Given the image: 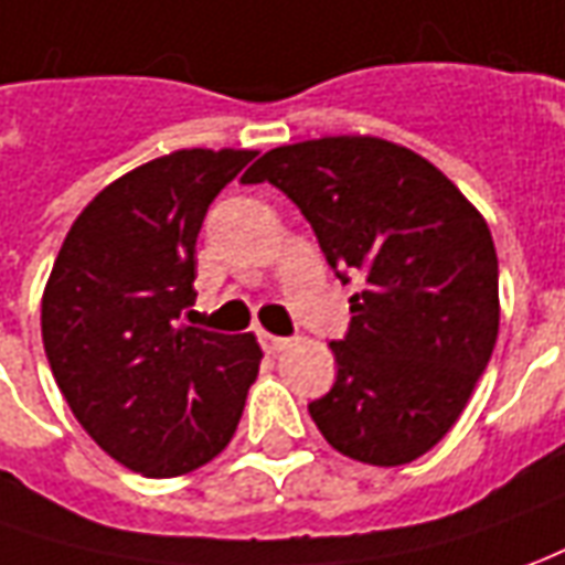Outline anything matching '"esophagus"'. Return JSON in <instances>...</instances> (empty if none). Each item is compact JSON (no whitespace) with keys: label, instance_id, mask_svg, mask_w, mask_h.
Wrapping results in <instances>:
<instances>
[{"label":"esophagus","instance_id":"obj_1","mask_svg":"<svg viewBox=\"0 0 565 565\" xmlns=\"http://www.w3.org/2000/svg\"><path fill=\"white\" fill-rule=\"evenodd\" d=\"M289 344H291L289 338H279V334L260 332V348L267 350V353H279V350H286Z\"/></svg>","mask_w":565,"mask_h":565}]
</instances>
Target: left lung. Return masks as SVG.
Returning a JSON list of instances; mask_svg holds the SVG:
<instances>
[{
	"mask_svg": "<svg viewBox=\"0 0 565 565\" xmlns=\"http://www.w3.org/2000/svg\"><path fill=\"white\" fill-rule=\"evenodd\" d=\"M279 186L350 298L332 341L338 379L310 403L329 446L396 468L422 458L468 406L498 338V258L483 215L427 159L381 138L276 147L243 174Z\"/></svg>",
	"mask_w": 565,
	"mask_h": 565,
	"instance_id": "1",
	"label": "left lung"
}]
</instances>
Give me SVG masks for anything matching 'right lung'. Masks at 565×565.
I'll return each mask as SVG.
<instances>
[{"label": "right lung", "mask_w": 565, "mask_h": 565, "mask_svg": "<svg viewBox=\"0 0 565 565\" xmlns=\"http://www.w3.org/2000/svg\"><path fill=\"white\" fill-rule=\"evenodd\" d=\"M255 150H174L104 186L73 221L42 295V344L76 422L143 477L215 458L258 379L255 334L181 326L196 236Z\"/></svg>", "instance_id": "add662e5"}]
</instances>
